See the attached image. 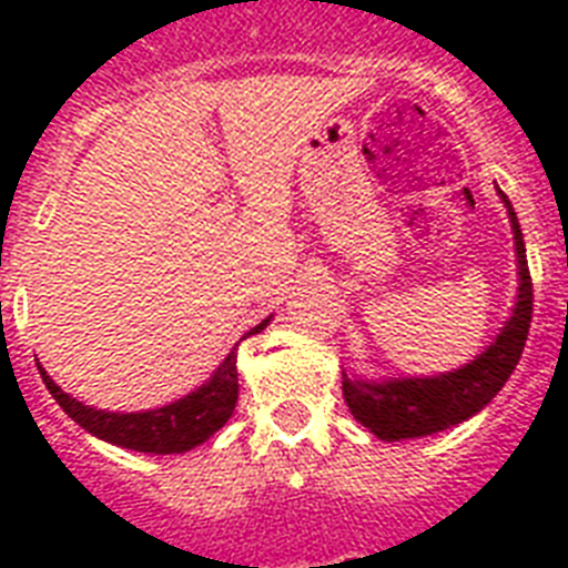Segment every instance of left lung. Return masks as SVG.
<instances>
[{"mask_svg":"<svg viewBox=\"0 0 568 568\" xmlns=\"http://www.w3.org/2000/svg\"><path fill=\"white\" fill-rule=\"evenodd\" d=\"M501 200L510 214L516 258H519V297H516L510 321L504 324L498 338L484 354L475 356L457 372L436 374V377H392L383 383L347 377L342 372L345 404L351 406L356 422L368 427L377 439H418V436H430V433L448 430L454 424L466 422L501 392L513 368L519 365V356L528 342L530 315H534V283H530L519 217L513 212L510 200L504 194Z\"/></svg>","mask_w":568,"mask_h":568,"instance_id":"obj_1","label":"left lung"}]
</instances>
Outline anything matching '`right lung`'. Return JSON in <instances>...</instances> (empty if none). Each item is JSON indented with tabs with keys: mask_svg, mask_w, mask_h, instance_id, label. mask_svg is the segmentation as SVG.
<instances>
[{
	"mask_svg": "<svg viewBox=\"0 0 568 568\" xmlns=\"http://www.w3.org/2000/svg\"><path fill=\"white\" fill-rule=\"evenodd\" d=\"M267 321L271 318L256 324L250 333L265 329ZM40 377L47 383L49 395L55 397L58 406L79 427L93 433L97 439H105L111 445H120V448L129 450H144V454H185V450L203 445L209 436H214L223 424L230 422L235 400H239L235 347H232V354L223 359L221 368L212 374L209 383H203L191 395L173 400V404L146 409V413H105V409H93V406H84L82 400H75L67 392H61V386L43 368H40Z\"/></svg>",
	"mask_w": 568,
	"mask_h": 568,
	"instance_id": "1",
	"label": "right lung"
}]
</instances>
